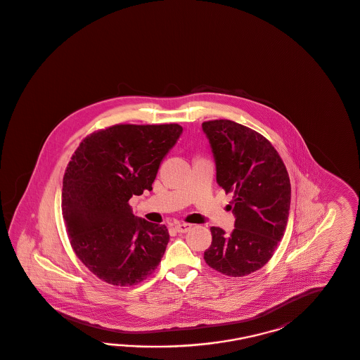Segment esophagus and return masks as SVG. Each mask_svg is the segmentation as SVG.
Here are the masks:
<instances>
[{"label": "esophagus", "mask_w": 360, "mask_h": 360, "mask_svg": "<svg viewBox=\"0 0 360 360\" xmlns=\"http://www.w3.org/2000/svg\"><path fill=\"white\" fill-rule=\"evenodd\" d=\"M175 231L176 233H187L190 229H191V224H176L174 226Z\"/></svg>", "instance_id": "34e87169"}]
</instances>
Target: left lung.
<instances>
[{
	"instance_id": "obj_1",
	"label": "left lung",
	"mask_w": 360,
	"mask_h": 360,
	"mask_svg": "<svg viewBox=\"0 0 360 360\" xmlns=\"http://www.w3.org/2000/svg\"><path fill=\"white\" fill-rule=\"evenodd\" d=\"M210 142L217 182L234 197L227 206L236 229L226 236L211 227L205 251L211 269L229 276H246L271 259L288 221L291 185L285 163L269 139L230 120L202 124Z\"/></svg>"
}]
</instances>
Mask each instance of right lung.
<instances>
[{
    "label": "right lung",
    "mask_w": 360,
    "mask_h": 360,
    "mask_svg": "<svg viewBox=\"0 0 360 360\" xmlns=\"http://www.w3.org/2000/svg\"><path fill=\"white\" fill-rule=\"evenodd\" d=\"M182 130L178 124H114L87 136L68 163L63 215L70 245L109 285H138L161 262L170 239L166 226L136 218L129 199L153 190Z\"/></svg>",
    "instance_id": "1"
}]
</instances>
